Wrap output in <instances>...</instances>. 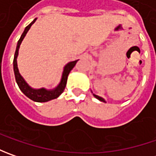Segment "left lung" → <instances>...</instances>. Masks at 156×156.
<instances>
[{
    "instance_id": "left-lung-1",
    "label": "left lung",
    "mask_w": 156,
    "mask_h": 156,
    "mask_svg": "<svg viewBox=\"0 0 156 156\" xmlns=\"http://www.w3.org/2000/svg\"><path fill=\"white\" fill-rule=\"evenodd\" d=\"M93 95L96 98V99H98L99 101H103V102H106V101H105L102 97H101V96H98V95H96V94H93Z\"/></svg>"
}]
</instances>
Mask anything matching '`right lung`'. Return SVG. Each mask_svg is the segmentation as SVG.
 I'll list each match as a JSON object with an SVG mask.
<instances>
[{
  "mask_svg": "<svg viewBox=\"0 0 156 156\" xmlns=\"http://www.w3.org/2000/svg\"><path fill=\"white\" fill-rule=\"evenodd\" d=\"M37 18H35L28 26L25 27L23 33L21 34V38L17 42V46H16V49H15V57H14V62H13V65H14V72H15V81L17 82L18 86L20 87L21 91L29 99H31L34 101L36 102H46L51 100L56 99L57 97H59L63 91L64 88L66 87L67 84V80H68V76H69L70 71L73 69V68L75 66V64L77 62V61H74V62H70L68 64H66V66L64 67L62 72V79L60 83L57 85L53 89H46L45 87H41V88H33L31 87L28 84H27L26 81L24 80V78L22 77L19 72L18 69V66H17V57H18V54H19V48L21 46L22 41L24 39V37L26 36L27 31L29 30V28L35 22Z\"/></svg>",
  "mask_w": 156,
  "mask_h": 156,
  "instance_id": "right-lung-1",
  "label": "right lung"
}]
</instances>
